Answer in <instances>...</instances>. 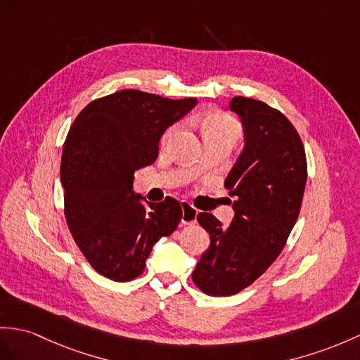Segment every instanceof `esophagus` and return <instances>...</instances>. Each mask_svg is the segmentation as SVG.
<instances>
[{"instance_id":"esophagus-1","label":"esophagus","mask_w":360,"mask_h":360,"mask_svg":"<svg viewBox=\"0 0 360 360\" xmlns=\"http://www.w3.org/2000/svg\"><path fill=\"white\" fill-rule=\"evenodd\" d=\"M197 221V210L188 201H181V224H194Z\"/></svg>"}]
</instances>
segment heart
<instances>
[{
    "instance_id": "heart-1",
    "label": "heart",
    "mask_w": 360,
    "mask_h": 360,
    "mask_svg": "<svg viewBox=\"0 0 360 360\" xmlns=\"http://www.w3.org/2000/svg\"><path fill=\"white\" fill-rule=\"evenodd\" d=\"M200 127L203 131V137L206 143L217 142H229L235 143L241 134V127L232 116L221 111H209L200 117ZM181 129V124H174L165 131L162 137V143L168 145L171 140L177 136Z\"/></svg>"
}]
</instances>
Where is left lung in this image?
Segmentation results:
<instances>
[{
  "instance_id": "left-lung-1",
  "label": "left lung",
  "mask_w": 360,
  "mask_h": 360,
  "mask_svg": "<svg viewBox=\"0 0 360 360\" xmlns=\"http://www.w3.org/2000/svg\"><path fill=\"white\" fill-rule=\"evenodd\" d=\"M229 108L244 131V150L224 180L235 198L233 220L223 227L212 214L197 215L210 246L192 281L210 296L238 293L271 266L300 215L307 181L302 140L281 111L243 96Z\"/></svg>"
}]
</instances>
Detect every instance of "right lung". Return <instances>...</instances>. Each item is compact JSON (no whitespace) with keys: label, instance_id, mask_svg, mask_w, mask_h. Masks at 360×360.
Wrapping results in <instances>:
<instances>
[{"label":"right lung","instance_id":"1","mask_svg":"<svg viewBox=\"0 0 360 360\" xmlns=\"http://www.w3.org/2000/svg\"><path fill=\"white\" fill-rule=\"evenodd\" d=\"M197 105L122 90L90 102L70 128L60 162L68 229L91 267L112 281L142 275L162 236L181 220V206L166 197L142 203L134 172L155 162L160 137Z\"/></svg>","mask_w":360,"mask_h":360}]
</instances>
